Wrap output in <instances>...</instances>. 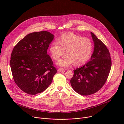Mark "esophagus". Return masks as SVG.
Masks as SVG:
<instances>
[{"mask_svg":"<svg viewBox=\"0 0 124 124\" xmlns=\"http://www.w3.org/2000/svg\"><path fill=\"white\" fill-rule=\"evenodd\" d=\"M65 69H61V68H59L58 69V72H62V71H63V70H64Z\"/></svg>","mask_w":124,"mask_h":124,"instance_id":"obj_1","label":"esophagus"}]
</instances>
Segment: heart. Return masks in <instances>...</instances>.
<instances>
[{"label": "heart", "instance_id": "heart-1", "mask_svg": "<svg viewBox=\"0 0 124 124\" xmlns=\"http://www.w3.org/2000/svg\"><path fill=\"white\" fill-rule=\"evenodd\" d=\"M93 46L91 41L72 33L62 35L58 42L52 43L49 47L50 54L54 59L58 60L65 53V56L56 64L68 67L74 63L75 66L85 64L90 58Z\"/></svg>", "mask_w": 124, "mask_h": 124}]
</instances>
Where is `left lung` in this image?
<instances>
[{"label":"left lung","instance_id":"8db88e82","mask_svg":"<svg viewBox=\"0 0 124 124\" xmlns=\"http://www.w3.org/2000/svg\"><path fill=\"white\" fill-rule=\"evenodd\" d=\"M94 49L89 62L74 70L70 84L78 93L83 96L96 93L105 84L111 67L110 53L106 46L91 32Z\"/></svg>","mask_w":124,"mask_h":124}]
</instances>
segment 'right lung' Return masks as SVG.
Returning a JSON list of instances; mask_svg holds the SVG:
<instances>
[{
  "mask_svg": "<svg viewBox=\"0 0 124 124\" xmlns=\"http://www.w3.org/2000/svg\"><path fill=\"white\" fill-rule=\"evenodd\" d=\"M54 38L46 31L33 32L14 46L10 60L12 73L16 84L25 93L36 95L44 91L57 73L47 54Z\"/></svg>",
  "mask_w": 124,
  "mask_h": 124,
  "instance_id": "add662e5",
  "label": "right lung"
}]
</instances>
